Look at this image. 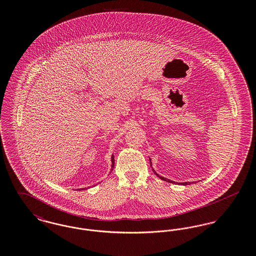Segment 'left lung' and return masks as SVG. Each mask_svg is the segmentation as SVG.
Listing matches in <instances>:
<instances>
[{"mask_svg":"<svg viewBox=\"0 0 256 256\" xmlns=\"http://www.w3.org/2000/svg\"><path fill=\"white\" fill-rule=\"evenodd\" d=\"M150 166H152V165H150ZM154 174H156V176H158V178H160L161 180H163L164 182H167L170 183H174V182H172V180H168V178H163V176H159V174H156V172H154ZM182 185H189V184H191V182H183L182 183Z\"/></svg>","mask_w":256,"mask_h":256,"instance_id":"obj_1","label":"left lung"}]
</instances>
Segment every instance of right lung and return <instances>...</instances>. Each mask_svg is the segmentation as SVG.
Here are the masks:
<instances>
[{"label": "right lung", "instance_id": "add662e5", "mask_svg": "<svg viewBox=\"0 0 256 256\" xmlns=\"http://www.w3.org/2000/svg\"><path fill=\"white\" fill-rule=\"evenodd\" d=\"M111 162H112V166H111V168H112V169H111V170H113V168H114V164H115V163H114V156H112V158H111ZM82 190H84V189H82Z\"/></svg>", "mask_w": 256, "mask_h": 256}]
</instances>
